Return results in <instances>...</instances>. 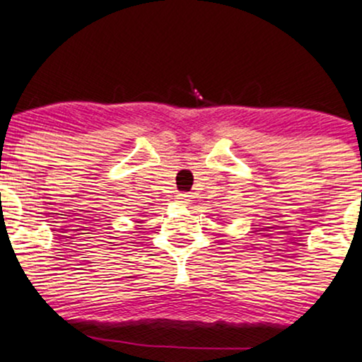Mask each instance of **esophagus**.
<instances>
[{
    "label": "esophagus",
    "instance_id": "obj_1",
    "mask_svg": "<svg viewBox=\"0 0 362 362\" xmlns=\"http://www.w3.org/2000/svg\"><path fill=\"white\" fill-rule=\"evenodd\" d=\"M175 199H177V202H178V204L185 206V204H189V201H190V195H189V194H178Z\"/></svg>",
    "mask_w": 362,
    "mask_h": 362
}]
</instances>
